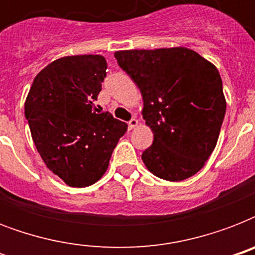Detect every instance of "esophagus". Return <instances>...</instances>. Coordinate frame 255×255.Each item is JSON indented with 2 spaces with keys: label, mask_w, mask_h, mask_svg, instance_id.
Segmentation results:
<instances>
[{
  "label": "esophagus",
  "mask_w": 255,
  "mask_h": 255,
  "mask_svg": "<svg viewBox=\"0 0 255 255\" xmlns=\"http://www.w3.org/2000/svg\"><path fill=\"white\" fill-rule=\"evenodd\" d=\"M137 124H139V122H137V119H135V118H132L129 122H128V129H133L135 127H137Z\"/></svg>",
  "instance_id": "1"
}]
</instances>
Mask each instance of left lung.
<instances>
[{
    "instance_id": "obj_1",
    "label": "left lung",
    "mask_w": 255,
    "mask_h": 255,
    "mask_svg": "<svg viewBox=\"0 0 255 255\" xmlns=\"http://www.w3.org/2000/svg\"><path fill=\"white\" fill-rule=\"evenodd\" d=\"M118 65L143 96V119L153 143L141 155L149 172L182 181L205 165L226 111L216 66L193 50L170 47L116 51Z\"/></svg>"
}]
</instances>
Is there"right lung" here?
Segmentation results:
<instances>
[{"instance_id":"obj_1","label":"right lung","mask_w":255,"mask_h":255,"mask_svg":"<svg viewBox=\"0 0 255 255\" xmlns=\"http://www.w3.org/2000/svg\"><path fill=\"white\" fill-rule=\"evenodd\" d=\"M106 70L102 55L59 58L38 74L26 98L34 144L46 167L70 186L95 184L127 131V124L94 108Z\"/></svg>"}]
</instances>
